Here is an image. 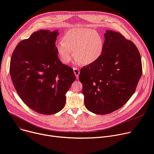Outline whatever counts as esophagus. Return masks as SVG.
Masks as SVG:
<instances>
[{"label": "esophagus", "mask_w": 154, "mask_h": 154, "mask_svg": "<svg viewBox=\"0 0 154 154\" xmlns=\"http://www.w3.org/2000/svg\"><path fill=\"white\" fill-rule=\"evenodd\" d=\"M74 70V72L76 76V78L78 79H79V74H80V71H79V69L78 68H76V67H74L73 69Z\"/></svg>", "instance_id": "34e87169"}]
</instances>
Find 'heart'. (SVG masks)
Segmentation results:
<instances>
[{
	"label": "heart",
	"mask_w": 154,
	"mask_h": 154,
	"mask_svg": "<svg viewBox=\"0 0 154 154\" xmlns=\"http://www.w3.org/2000/svg\"><path fill=\"white\" fill-rule=\"evenodd\" d=\"M104 46V39L96 31L75 27L63 35L56 49L64 64L71 61L74 53L77 64L81 63L83 65H89L100 58Z\"/></svg>",
	"instance_id": "obj_1"
}]
</instances>
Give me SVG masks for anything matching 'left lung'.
Instances as JSON below:
<instances>
[{"instance_id": "8db88e82", "label": "left lung", "mask_w": 154, "mask_h": 154, "mask_svg": "<svg viewBox=\"0 0 154 154\" xmlns=\"http://www.w3.org/2000/svg\"><path fill=\"white\" fill-rule=\"evenodd\" d=\"M100 58L81 69L84 103L91 112L112 113L126 104L142 75L141 55L136 46L120 33L106 31Z\"/></svg>"}]
</instances>
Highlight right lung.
Wrapping results in <instances>:
<instances>
[{
  "label": "right lung",
  "instance_id": "1",
  "mask_svg": "<svg viewBox=\"0 0 154 154\" xmlns=\"http://www.w3.org/2000/svg\"><path fill=\"white\" fill-rule=\"evenodd\" d=\"M59 34L40 30L21 40L11 55L10 74L22 101L36 112L51 115L63 109L66 93L75 80L72 68L63 64L56 49Z\"/></svg>",
  "mask_w": 154,
  "mask_h": 154
}]
</instances>
